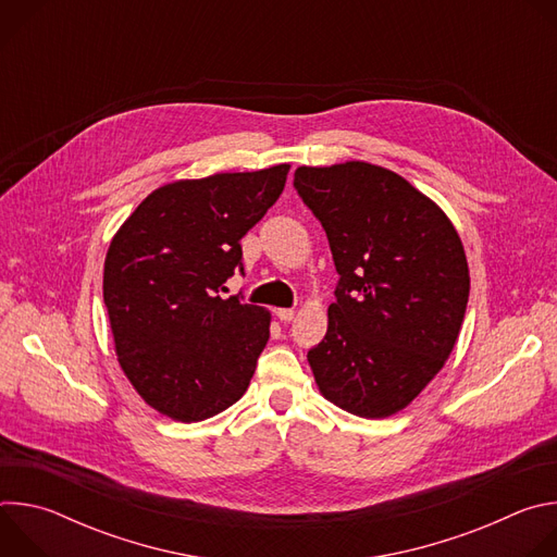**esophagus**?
<instances>
[{
    "label": "esophagus",
    "instance_id": "1",
    "mask_svg": "<svg viewBox=\"0 0 557 557\" xmlns=\"http://www.w3.org/2000/svg\"><path fill=\"white\" fill-rule=\"evenodd\" d=\"M275 314H277V320H280V322H284V324H286V322H293L295 310H293V308H277V310H275Z\"/></svg>",
    "mask_w": 557,
    "mask_h": 557
}]
</instances>
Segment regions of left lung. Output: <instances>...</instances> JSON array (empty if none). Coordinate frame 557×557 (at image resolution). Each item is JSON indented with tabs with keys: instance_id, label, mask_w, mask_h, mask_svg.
I'll return each mask as SVG.
<instances>
[{
	"instance_id": "left-lung-1",
	"label": "left lung",
	"mask_w": 557,
	"mask_h": 557,
	"mask_svg": "<svg viewBox=\"0 0 557 557\" xmlns=\"http://www.w3.org/2000/svg\"><path fill=\"white\" fill-rule=\"evenodd\" d=\"M339 273L326 337L308 350L331 404L385 419L408 408L451 355L469 297L460 235L445 211L385 168H297Z\"/></svg>"
}]
</instances>
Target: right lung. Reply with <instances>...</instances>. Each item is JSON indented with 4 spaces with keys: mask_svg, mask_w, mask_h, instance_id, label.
<instances>
[{
    "mask_svg": "<svg viewBox=\"0 0 557 557\" xmlns=\"http://www.w3.org/2000/svg\"><path fill=\"white\" fill-rule=\"evenodd\" d=\"M288 170L163 185L114 233L103 269L114 350L156 412L205 421L247 392L271 312L222 290L243 271L240 240L275 205Z\"/></svg>",
    "mask_w": 557,
    "mask_h": 557,
    "instance_id": "right-lung-1",
    "label": "right lung"
}]
</instances>
